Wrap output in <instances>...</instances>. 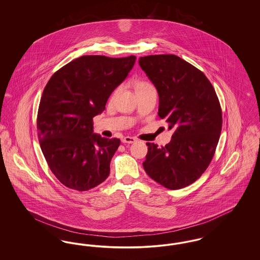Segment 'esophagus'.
I'll list each match as a JSON object with an SVG mask.
<instances>
[{
  "instance_id": "1",
  "label": "esophagus",
  "mask_w": 260,
  "mask_h": 260,
  "mask_svg": "<svg viewBox=\"0 0 260 260\" xmlns=\"http://www.w3.org/2000/svg\"><path fill=\"white\" fill-rule=\"evenodd\" d=\"M136 138H135V137H131V136H125V137H124V138L122 139V142H123V143H128V144L134 143V142H136Z\"/></svg>"
}]
</instances>
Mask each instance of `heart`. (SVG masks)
<instances>
[{"mask_svg":"<svg viewBox=\"0 0 260 260\" xmlns=\"http://www.w3.org/2000/svg\"><path fill=\"white\" fill-rule=\"evenodd\" d=\"M148 90H155V87H153L151 84L147 83V82H139V83H137L136 87V93L143 92V91H148ZM118 91H119V89H116L114 91L113 95H116L118 93Z\"/></svg>","mask_w":260,"mask_h":260,"instance_id":"heart-1","label":"heart"}]
</instances>
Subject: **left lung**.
Wrapping results in <instances>:
<instances>
[{"label": "left lung", "mask_w": 260, "mask_h": 260, "mask_svg": "<svg viewBox=\"0 0 260 260\" xmlns=\"http://www.w3.org/2000/svg\"><path fill=\"white\" fill-rule=\"evenodd\" d=\"M159 94L161 119L173 129L165 147L146 143L144 171L161 185L177 190L195 182L209 167L222 127L215 90L205 74L174 54L139 58Z\"/></svg>", "instance_id": "8db88e82"}]
</instances>
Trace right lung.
<instances>
[{
    "label": "right lung",
    "instance_id": "right-lung-1",
    "mask_svg": "<svg viewBox=\"0 0 260 260\" xmlns=\"http://www.w3.org/2000/svg\"><path fill=\"white\" fill-rule=\"evenodd\" d=\"M136 57L84 55L51 76L38 111V137L50 171L63 185L87 191L110 173L119 138L93 133L92 118L105 109Z\"/></svg>",
    "mask_w": 260,
    "mask_h": 260
}]
</instances>
